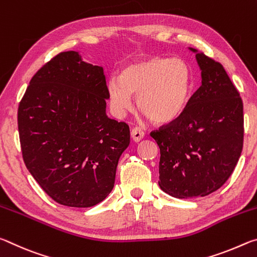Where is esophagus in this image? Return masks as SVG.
<instances>
[{"label":"esophagus","mask_w":257,"mask_h":257,"mask_svg":"<svg viewBox=\"0 0 257 257\" xmlns=\"http://www.w3.org/2000/svg\"><path fill=\"white\" fill-rule=\"evenodd\" d=\"M130 136H132L133 141H134L135 143H138V142H141L143 138H144V133H143L142 129L134 128V129L132 130V133H130Z\"/></svg>","instance_id":"obj_1"}]
</instances>
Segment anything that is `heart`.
Wrapping results in <instances>:
<instances>
[{"mask_svg":"<svg viewBox=\"0 0 257 257\" xmlns=\"http://www.w3.org/2000/svg\"><path fill=\"white\" fill-rule=\"evenodd\" d=\"M193 75L188 63L180 58L151 56L129 63L119 77L106 82V94L112 114L121 119L133 108L137 96L139 110L155 123L177 119L188 104Z\"/></svg>","mask_w":257,"mask_h":257,"instance_id":"heart-1","label":"heart"}]
</instances>
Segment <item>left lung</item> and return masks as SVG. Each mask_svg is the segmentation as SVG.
Returning <instances> with one entry per match:
<instances>
[{"label": "left lung", "mask_w": 257, "mask_h": 257, "mask_svg": "<svg viewBox=\"0 0 257 257\" xmlns=\"http://www.w3.org/2000/svg\"><path fill=\"white\" fill-rule=\"evenodd\" d=\"M196 54L202 86L184 112L152 132L160 149L159 186L177 198L212 194L231 176L243 141L242 101L222 64Z\"/></svg>", "instance_id": "left-lung-1"}]
</instances>
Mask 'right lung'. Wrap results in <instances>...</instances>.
I'll list each match as a JSON object with an SVG mask.
<instances>
[{
	"label": "right lung",
	"instance_id": "right-lung-1",
	"mask_svg": "<svg viewBox=\"0 0 257 257\" xmlns=\"http://www.w3.org/2000/svg\"><path fill=\"white\" fill-rule=\"evenodd\" d=\"M106 99L103 68L68 51L35 73L19 104L26 167L61 205L94 206L113 189L130 132L106 115Z\"/></svg>",
	"mask_w": 257,
	"mask_h": 257
}]
</instances>
